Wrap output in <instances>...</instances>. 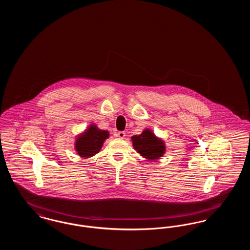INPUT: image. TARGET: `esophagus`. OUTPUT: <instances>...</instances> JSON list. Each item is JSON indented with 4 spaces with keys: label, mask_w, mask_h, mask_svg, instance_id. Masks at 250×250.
<instances>
[{
    "label": "esophagus",
    "mask_w": 250,
    "mask_h": 250,
    "mask_svg": "<svg viewBox=\"0 0 250 250\" xmlns=\"http://www.w3.org/2000/svg\"><path fill=\"white\" fill-rule=\"evenodd\" d=\"M117 137H118L119 139H124V138L125 137V133L123 132V131H120V132L117 133Z\"/></svg>",
    "instance_id": "34e87169"
}]
</instances>
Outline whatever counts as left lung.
<instances>
[{
    "label": "left lung",
    "instance_id": "1",
    "mask_svg": "<svg viewBox=\"0 0 250 250\" xmlns=\"http://www.w3.org/2000/svg\"><path fill=\"white\" fill-rule=\"evenodd\" d=\"M131 141L134 149L147 160H157L166 153L165 142L149 128L144 129L139 136L131 137Z\"/></svg>",
    "mask_w": 250,
    "mask_h": 250
}]
</instances>
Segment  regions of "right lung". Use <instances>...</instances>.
Masks as SVG:
<instances>
[{
    "label": "right lung",
    "instance_id": "right-lung-1",
    "mask_svg": "<svg viewBox=\"0 0 250 250\" xmlns=\"http://www.w3.org/2000/svg\"><path fill=\"white\" fill-rule=\"evenodd\" d=\"M108 137V131L101 130L96 125L92 124L76 138L75 150L83 158L92 157L99 153L103 143Z\"/></svg>",
    "mask_w": 250,
    "mask_h": 250
}]
</instances>
